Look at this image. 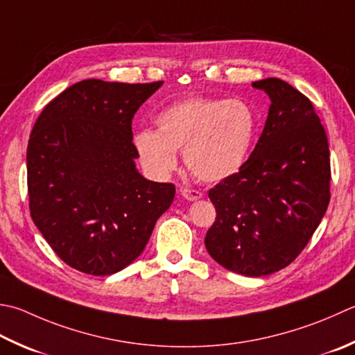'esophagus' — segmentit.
Segmentation results:
<instances>
[{
    "mask_svg": "<svg viewBox=\"0 0 355 355\" xmlns=\"http://www.w3.org/2000/svg\"><path fill=\"white\" fill-rule=\"evenodd\" d=\"M180 192H182L183 198L189 200V201H196V200H198V198L203 197V193H201L200 191H197V189H191V187H183V189L180 191Z\"/></svg>",
    "mask_w": 355,
    "mask_h": 355,
    "instance_id": "1",
    "label": "esophagus"
}]
</instances>
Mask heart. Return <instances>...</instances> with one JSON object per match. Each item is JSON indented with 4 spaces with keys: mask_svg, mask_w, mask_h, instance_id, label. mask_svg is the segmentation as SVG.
<instances>
[{
    "mask_svg": "<svg viewBox=\"0 0 355 355\" xmlns=\"http://www.w3.org/2000/svg\"><path fill=\"white\" fill-rule=\"evenodd\" d=\"M157 132L135 135V148L146 169L158 177L177 168L183 150L186 168L206 183L237 173L251 152L259 120L243 100L191 96L172 103L155 118Z\"/></svg>",
    "mask_w": 355,
    "mask_h": 355,
    "instance_id": "b5f03b06",
    "label": "heart"
}]
</instances>
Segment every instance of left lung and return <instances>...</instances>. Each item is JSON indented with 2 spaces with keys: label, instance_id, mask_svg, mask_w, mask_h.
I'll use <instances>...</instances> for the list:
<instances>
[{
  "label": "left lung",
  "instance_id": "obj_1",
  "mask_svg": "<svg viewBox=\"0 0 355 355\" xmlns=\"http://www.w3.org/2000/svg\"><path fill=\"white\" fill-rule=\"evenodd\" d=\"M252 86L269 95L268 120L243 168L209 191L217 217L205 245L223 268L261 277L291 265L320 225L331 159L308 96L279 78Z\"/></svg>",
  "mask_w": 355,
  "mask_h": 355
}]
</instances>
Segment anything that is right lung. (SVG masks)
Returning a JSON list of instances; mask_svg holds the SVG:
<instances>
[{
	"mask_svg": "<svg viewBox=\"0 0 355 355\" xmlns=\"http://www.w3.org/2000/svg\"><path fill=\"white\" fill-rule=\"evenodd\" d=\"M163 81L83 80L55 96L27 144L33 223L60 259L89 275L130 265L169 209L175 186L141 177L132 118Z\"/></svg>",
	"mask_w": 355,
	"mask_h": 355,
	"instance_id": "obj_1",
	"label": "right lung"
}]
</instances>
